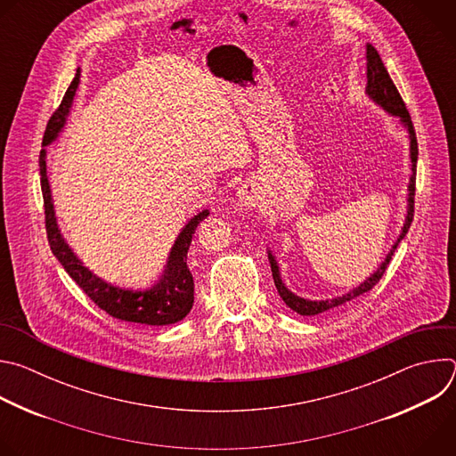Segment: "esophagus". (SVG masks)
I'll return each mask as SVG.
<instances>
[{"instance_id": "esophagus-1", "label": "esophagus", "mask_w": 456, "mask_h": 456, "mask_svg": "<svg viewBox=\"0 0 456 456\" xmlns=\"http://www.w3.org/2000/svg\"><path fill=\"white\" fill-rule=\"evenodd\" d=\"M236 199H238V206L241 209H254V208H257L259 204H262V194H259V187L252 180L245 182L238 189Z\"/></svg>"}]
</instances>
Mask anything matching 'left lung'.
<instances>
[{"instance_id":"left-lung-1","label":"left lung","mask_w":456,"mask_h":456,"mask_svg":"<svg viewBox=\"0 0 456 456\" xmlns=\"http://www.w3.org/2000/svg\"><path fill=\"white\" fill-rule=\"evenodd\" d=\"M366 94L368 97L377 102L382 110H386L387 113H392L395 117L401 118V122L404 124V127L408 129L410 134V159H411V176H410V185H408V215H406V222L403 225V231L397 238V241L394 243V247L389 248V252L386 254L384 262L379 265V269L370 274V278H366L359 287L348 290L346 294L339 296V297H332V299H321V301H312V299H305V297H299L296 296L294 292H290L285 283L281 281V274H280V267H278V262L274 254L269 250V262H271V271H273V278H274V285L278 289V294L281 296V299L285 301V305L289 308H292L294 312H297L299 315H317V314H322L327 310H332L336 306H341L359 296H362L364 292L371 290L379 280L382 278V274L386 273L389 262H392V256L397 248V245L403 241V238L406 236L411 222H413V213H415V173H417V157H419V146H417V137H415V129H413V122H411V117L406 110V104L397 90V86L394 85L392 77H389L384 62L379 55V52L371 46V45H366Z\"/></svg>"}]
</instances>
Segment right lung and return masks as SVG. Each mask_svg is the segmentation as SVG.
Listing matches in <instances>:
<instances>
[{"instance_id": "1", "label": "right lung", "mask_w": 456, "mask_h": 456, "mask_svg": "<svg viewBox=\"0 0 456 456\" xmlns=\"http://www.w3.org/2000/svg\"><path fill=\"white\" fill-rule=\"evenodd\" d=\"M79 70L69 86L67 94L62 97L61 106L50 117L46 124V132L43 137V150L39 153V173H41V191L45 200V224L46 236L53 256L59 259V264L70 274V278L83 289V292L106 314L127 322L150 324V327H166L182 321L192 308L194 303V281L192 274L187 267V250L192 240L194 231L199 224L209 216V211L204 209L197 216H192L185 227L180 231L171 252L167 256V264L162 271V276L146 289H124L113 283L104 281L92 271L85 267L81 259L74 254L67 240L62 238L53 202L52 191L46 176V150L50 142H53L67 122V115L70 113L77 86H79Z\"/></svg>"}]
</instances>
